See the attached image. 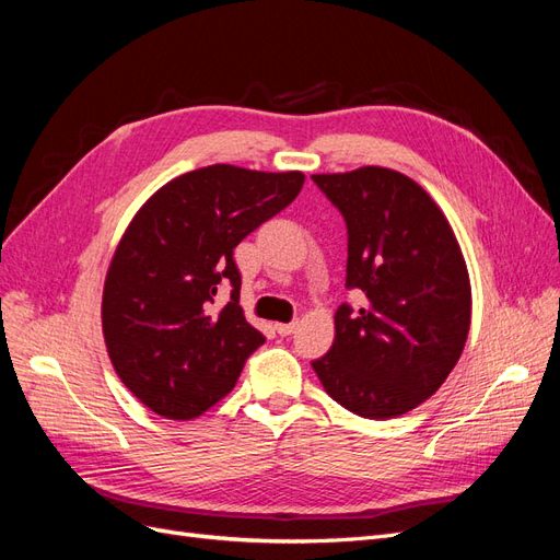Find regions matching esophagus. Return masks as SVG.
I'll return each mask as SVG.
<instances>
[{
  "label": "esophagus",
  "instance_id": "esophagus-1",
  "mask_svg": "<svg viewBox=\"0 0 560 560\" xmlns=\"http://www.w3.org/2000/svg\"><path fill=\"white\" fill-rule=\"evenodd\" d=\"M294 329H296V322H290V325H284V322H278V325H276V331L280 336H290V334H294Z\"/></svg>",
  "mask_w": 560,
  "mask_h": 560
}]
</instances>
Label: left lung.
I'll use <instances>...</instances> for the list:
<instances>
[{
  "mask_svg": "<svg viewBox=\"0 0 560 560\" xmlns=\"http://www.w3.org/2000/svg\"><path fill=\"white\" fill-rule=\"evenodd\" d=\"M313 182L346 217V284L364 294L358 311H336L334 343L313 362L315 374L354 416L409 413L444 385L467 341L471 284L460 243L404 173L364 165Z\"/></svg>",
  "mask_w": 560,
  "mask_h": 560,
  "instance_id": "left-lung-1",
  "label": "left lung"
}]
</instances>
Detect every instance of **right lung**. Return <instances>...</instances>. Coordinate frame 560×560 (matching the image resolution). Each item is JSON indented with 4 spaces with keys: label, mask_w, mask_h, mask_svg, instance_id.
Here are the masks:
<instances>
[{
    "label": "right lung",
    "mask_w": 560,
    "mask_h": 560,
    "mask_svg": "<svg viewBox=\"0 0 560 560\" xmlns=\"http://www.w3.org/2000/svg\"><path fill=\"white\" fill-rule=\"evenodd\" d=\"M306 175L214 163L151 194L118 241L103 336L121 383L149 411L194 420L224 399L266 338L241 308L233 249L299 196ZM234 292L217 310L215 290Z\"/></svg>",
    "instance_id": "1"
}]
</instances>
